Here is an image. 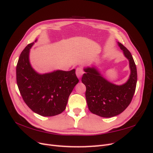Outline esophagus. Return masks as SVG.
<instances>
[{
	"mask_svg": "<svg viewBox=\"0 0 153 153\" xmlns=\"http://www.w3.org/2000/svg\"><path fill=\"white\" fill-rule=\"evenodd\" d=\"M84 73V71L82 68H77L76 69V75L78 78H80Z\"/></svg>",
	"mask_w": 153,
	"mask_h": 153,
	"instance_id": "obj_1",
	"label": "esophagus"
}]
</instances>
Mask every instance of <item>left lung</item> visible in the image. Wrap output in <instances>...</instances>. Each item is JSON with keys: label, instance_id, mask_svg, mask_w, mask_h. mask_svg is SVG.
I'll return each instance as SVG.
<instances>
[{"label": "left lung", "instance_id": "obj_1", "mask_svg": "<svg viewBox=\"0 0 153 153\" xmlns=\"http://www.w3.org/2000/svg\"><path fill=\"white\" fill-rule=\"evenodd\" d=\"M129 61L131 73L125 84L117 85L106 80L94 68L84 69L82 82L86 87L85 98L91 112L103 117H112L122 113L130 104L137 85V72L130 52L118 42Z\"/></svg>", "mask_w": 153, "mask_h": 153}]
</instances>
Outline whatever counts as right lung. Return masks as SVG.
<instances>
[{
  "mask_svg": "<svg viewBox=\"0 0 153 153\" xmlns=\"http://www.w3.org/2000/svg\"><path fill=\"white\" fill-rule=\"evenodd\" d=\"M34 43L27 46L18 59V87L25 103L34 112L42 116H54L66 109L69 96L79 80L75 69L69 71L37 73L29 61L30 49Z\"/></svg>",
  "mask_w": 153,
  "mask_h": 153,
  "instance_id": "obj_1",
  "label": "right lung"
}]
</instances>
